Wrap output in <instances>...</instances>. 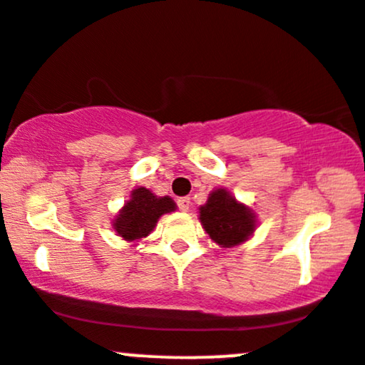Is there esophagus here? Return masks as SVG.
Segmentation results:
<instances>
[{
    "mask_svg": "<svg viewBox=\"0 0 365 365\" xmlns=\"http://www.w3.org/2000/svg\"><path fill=\"white\" fill-rule=\"evenodd\" d=\"M178 204V209L182 210V212H188V209H190V197H180L177 200Z\"/></svg>",
    "mask_w": 365,
    "mask_h": 365,
    "instance_id": "obj_1",
    "label": "esophagus"
}]
</instances>
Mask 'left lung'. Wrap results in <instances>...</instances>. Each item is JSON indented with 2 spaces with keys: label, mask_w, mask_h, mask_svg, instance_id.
<instances>
[{
  "label": "left lung",
  "mask_w": 365,
  "mask_h": 365,
  "mask_svg": "<svg viewBox=\"0 0 365 365\" xmlns=\"http://www.w3.org/2000/svg\"><path fill=\"white\" fill-rule=\"evenodd\" d=\"M199 221L209 238L221 248L245 243L258 226L257 212L222 187L214 188L207 202L200 205Z\"/></svg>",
  "instance_id": "1"
}]
</instances>
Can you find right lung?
Returning a JSON list of instances; mask_svg holds the SVG:
<instances>
[{
  "instance_id": "obj_1",
  "label": "right lung",
  "mask_w": 365,
  "mask_h": 365,
  "mask_svg": "<svg viewBox=\"0 0 365 365\" xmlns=\"http://www.w3.org/2000/svg\"><path fill=\"white\" fill-rule=\"evenodd\" d=\"M175 210H177V204L171 197H158L146 187H135L130 192V199L113 217V231L122 240L134 243L151 235L158 219L163 214L175 212Z\"/></svg>"
}]
</instances>
